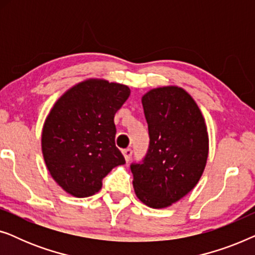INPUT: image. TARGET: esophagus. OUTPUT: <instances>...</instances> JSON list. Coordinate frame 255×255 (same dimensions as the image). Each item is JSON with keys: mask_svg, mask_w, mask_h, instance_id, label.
I'll list each match as a JSON object with an SVG mask.
<instances>
[{"mask_svg": "<svg viewBox=\"0 0 255 255\" xmlns=\"http://www.w3.org/2000/svg\"><path fill=\"white\" fill-rule=\"evenodd\" d=\"M123 154H124L125 160H127V161H130V159H131V156H132V149L131 148L124 149Z\"/></svg>", "mask_w": 255, "mask_h": 255, "instance_id": "1", "label": "esophagus"}]
</instances>
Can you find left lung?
<instances>
[{"instance_id": "8db88e82", "label": "left lung", "mask_w": 255, "mask_h": 255, "mask_svg": "<svg viewBox=\"0 0 255 255\" xmlns=\"http://www.w3.org/2000/svg\"><path fill=\"white\" fill-rule=\"evenodd\" d=\"M148 125L145 158L131 165L137 197L149 208H166L193 190L209 152L207 125L189 94L175 86L149 90L141 99Z\"/></svg>"}]
</instances>
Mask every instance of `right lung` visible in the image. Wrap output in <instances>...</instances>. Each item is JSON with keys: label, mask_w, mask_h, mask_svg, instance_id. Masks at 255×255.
<instances>
[{"label": "right lung", "mask_w": 255, "mask_h": 255, "mask_svg": "<svg viewBox=\"0 0 255 255\" xmlns=\"http://www.w3.org/2000/svg\"><path fill=\"white\" fill-rule=\"evenodd\" d=\"M130 96L125 85L89 79L72 87L44 123L41 149L53 180L75 197H88L125 159L115 145V114Z\"/></svg>", "instance_id": "add662e5"}]
</instances>
